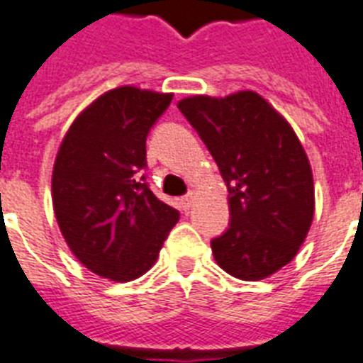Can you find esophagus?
Here are the masks:
<instances>
[{
    "instance_id": "34e87169",
    "label": "esophagus",
    "mask_w": 363,
    "mask_h": 363,
    "mask_svg": "<svg viewBox=\"0 0 363 363\" xmlns=\"http://www.w3.org/2000/svg\"><path fill=\"white\" fill-rule=\"evenodd\" d=\"M194 199H196V194L194 191H190V194H186L184 197H181V205L184 211H188V208L191 207V203H194Z\"/></svg>"
}]
</instances>
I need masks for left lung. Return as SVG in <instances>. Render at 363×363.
Listing matches in <instances>:
<instances>
[{"mask_svg":"<svg viewBox=\"0 0 363 363\" xmlns=\"http://www.w3.org/2000/svg\"><path fill=\"white\" fill-rule=\"evenodd\" d=\"M177 106L228 184L231 223L211 240L216 263L244 281L272 276L293 261L313 220V175L304 147L253 91L188 96Z\"/></svg>","mask_w":363,"mask_h":363,"instance_id":"left-lung-1","label":"left lung"}]
</instances>
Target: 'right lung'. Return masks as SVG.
Masks as SVG:
<instances>
[{"mask_svg": "<svg viewBox=\"0 0 363 363\" xmlns=\"http://www.w3.org/2000/svg\"><path fill=\"white\" fill-rule=\"evenodd\" d=\"M172 99L132 85L108 91L76 117L55 156L59 229L79 263L111 281L143 276L179 220L141 175L147 135Z\"/></svg>", "mask_w": 363, "mask_h": 363, "instance_id": "right-lung-1", "label": "right lung"}]
</instances>
